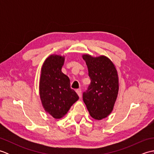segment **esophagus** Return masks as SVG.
Wrapping results in <instances>:
<instances>
[{
  "mask_svg": "<svg viewBox=\"0 0 154 154\" xmlns=\"http://www.w3.org/2000/svg\"><path fill=\"white\" fill-rule=\"evenodd\" d=\"M76 93H77L78 96H79V97H81V90L80 89H77V90H76Z\"/></svg>",
  "mask_w": 154,
  "mask_h": 154,
  "instance_id": "1",
  "label": "esophagus"
}]
</instances>
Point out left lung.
<instances>
[{
    "label": "left lung",
    "mask_w": 154,
    "mask_h": 154,
    "mask_svg": "<svg viewBox=\"0 0 154 154\" xmlns=\"http://www.w3.org/2000/svg\"><path fill=\"white\" fill-rule=\"evenodd\" d=\"M91 84L83 93V100L90 115L101 120L112 112L119 92V78L115 67L109 58L83 55Z\"/></svg>",
    "instance_id": "obj_1"
}]
</instances>
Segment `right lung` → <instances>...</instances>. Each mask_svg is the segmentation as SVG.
Returning <instances> with one entry per match:
<instances>
[{
	"label": "right lung",
	"instance_id": "right-lung-1",
	"mask_svg": "<svg viewBox=\"0 0 154 154\" xmlns=\"http://www.w3.org/2000/svg\"><path fill=\"white\" fill-rule=\"evenodd\" d=\"M63 63V57L51 55L42 68L40 99L45 110L55 119L63 117L79 99L77 94L71 89L69 77L61 72Z\"/></svg>",
	"mask_w": 154,
	"mask_h": 154
}]
</instances>
